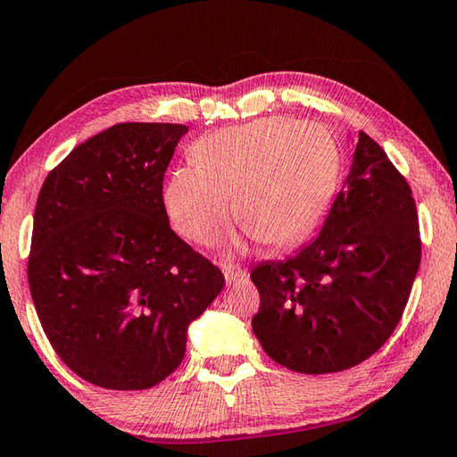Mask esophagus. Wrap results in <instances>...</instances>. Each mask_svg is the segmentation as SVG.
Listing matches in <instances>:
<instances>
[{
	"instance_id": "esophagus-1",
	"label": "esophagus",
	"mask_w": 457,
	"mask_h": 457,
	"mask_svg": "<svg viewBox=\"0 0 457 457\" xmlns=\"http://www.w3.org/2000/svg\"><path fill=\"white\" fill-rule=\"evenodd\" d=\"M222 273H224V278H227L228 285H235L237 281H241V278L246 277V270L245 269L233 267V265H224L222 267Z\"/></svg>"
}]
</instances>
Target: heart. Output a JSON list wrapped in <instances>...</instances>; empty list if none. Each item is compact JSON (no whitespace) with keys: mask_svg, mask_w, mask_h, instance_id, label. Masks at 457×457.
Wrapping results in <instances>:
<instances>
[{"mask_svg":"<svg viewBox=\"0 0 457 457\" xmlns=\"http://www.w3.org/2000/svg\"><path fill=\"white\" fill-rule=\"evenodd\" d=\"M192 164L164 187L172 227L188 241L214 246L237 219L262 243L287 245L325 211L339 172V152L323 126L261 118L200 138Z\"/></svg>","mask_w":457,"mask_h":457,"instance_id":"1","label":"heart"}]
</instances>
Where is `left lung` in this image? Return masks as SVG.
<instances>
[{
	"instance_id": "left-lung-1",
	"label": "left lung",
	"mask_w": 457,
	"mask_h": 457,
	"mask_svg": "<svg viewBox=\"0 0 457 457\" xmlns=\"http://www.w3.org/2000/svg\"><path fill=\"white\" fill-rule=\"evenodd\" d=\"M421 261L415 200L378 142L359 132L345 187L313 243L253 269V331L287 370L355 367L395 331Z\"/></svg>"
}]
</instances>
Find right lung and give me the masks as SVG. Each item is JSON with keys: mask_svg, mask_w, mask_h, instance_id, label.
<instances>
[{"mask_svg": "<svg viewBox=\"0 0 457 457\" xmlns=\"http://www.w3.org/2000/svg\"><path fill=\"white\" fill-rule=\"evenodd\" d=\"M188 132L126 122L92 136L39 190L28 283L60 359L104 389L154 387L224 277L168 224L164 172Z\"/></svg>", "mask_w": 457, "mask_h": 457, "instance_id": "add662e5", "label": "right lung"}]
</instances>
